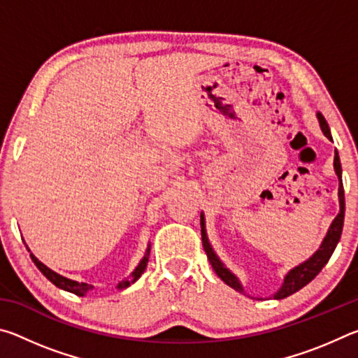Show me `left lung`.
<instances>
[{
	"label": "left lung",
	"instance_id": "1",
	"mask_svg": "<svg viewBox=\"0 0 358 358\" xmlns=\"http://www.w3.org/2000/svg\"><path fill=\"white\" fill-rule=\"evenodd\" d=\"M319 123H320V129L325 134L327 138L331 141V134H330V128L327 124L325 118L322 117V113H317ZM335 172L339 178V189H338V197H339V213L335 217V221L331 222V226L327 232V237L324 238L322 245H320L319 250L311 259H308L306 262L300 264L299 266H295L294 270H290L287 276L284 278V284L282 287L278 290V292L273 295L276 300L286 299V296L295 294L296 290H300L301 287H305L308 282H311L314 278L319 275V271L324 268L325 264L329 262L333 251L338 245L339 238H341V232H343V224H344V187H343V180H341V162H339V156L338 151H335ZM201 226H202V243H203V250L207 252V257L210 260L211 266H213L215 273L221 278V280L235 290H240L243 292V287H241L240 281L237 280V276L230 273V271L224 266L215 251L211 250V246L208 243L207 234H205V221H203V215H201Z\"/></svg>",
	"mask_w": 358,
	"mask_h": 358
}]
</instances>
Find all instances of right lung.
Returning a JSON list of instances; mask_svg holds the SVG:
<instances>
[{
  "label": "right lung",
  "mask_w": 358,
  "mask_h": 358,
  "mask_svg": "<svg viewBox=\"0 0 358 358\" xmlns=\"http://www.w3.org/2000/svg\"><path fill=\"white\" fill-rule=\"evenodd\" d=\"M148 254H150V248L147 250V254H145V257L141 260V264L137 265V268L134 270V273H132L129 278H126V280L121 281V282L118 284V289H124V287H128V286H131L132 282H136V281L138 280V278H141V275L143 273L145 268H147V264H148ZM29 256H31V260L34 262V265L38 266L41 273L44 275L48 281L55 284L57 287L63 289V290H68V292H72V294L80 295V296L87 294L90 289H93L92 284H87V282H77V281L68 280V278H64V276H62V275L55 273V271L48 268V266H45L44 264L39 262V260L36 259V257L33 256V254H29Z\"/></svg>",
  "instance_id": "right-lung-1"
}]
</instances>
